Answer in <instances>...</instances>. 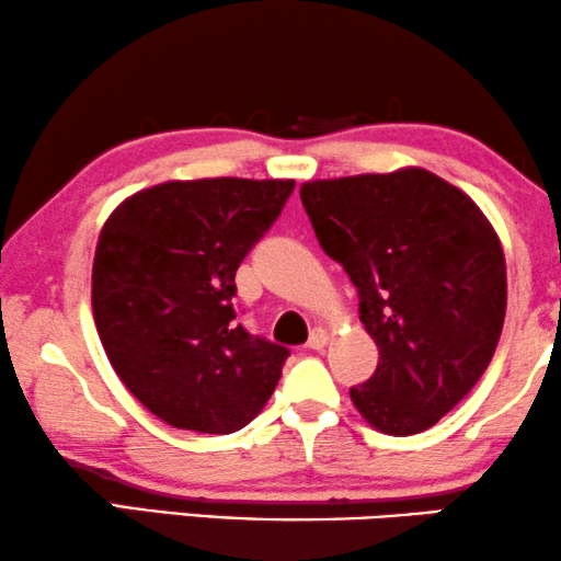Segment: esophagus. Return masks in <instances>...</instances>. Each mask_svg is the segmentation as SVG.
Returning a JSON list of instances; mask_svg holds the SVG:
<instances>
[{
    "label": "esophagus",
    "mask_w": 561,
    "mask_h": 561,
    "mask_svg": "<svg viewBox=\"0 0 561 561\" xmlns=\"http://www.w3.org/2000/svg\"><path fill=\"white\" fill-rule=\"evenodd\" d=\"M328 345V333L325 330H312L310 341H307V348L310 351H322Z\"/></svg>",
    "instance_id": "obj_1"
}]
</instances>
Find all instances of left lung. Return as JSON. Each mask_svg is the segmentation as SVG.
I'll return each instance as SVG.
<instances>
[{
    "label": "left lung",
    "instance_id": "8db88e82",
    "mask_svg": "<svg viewBox=\"0 0 561 561\" xmlns=\"http://www.w3.org/2000/svg\"><path fill=\"white\" fill-rule=\"evenodd\" d=\"M314 236L358 289L378 366L351 389L386 435L437 424L483 376L506 318V262L468 195L427 170L305 183Z\"/></svg>",
    "mask_w": 561,
    "mask_h": 561
}]
</instances>
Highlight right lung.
I'll return each mask as SVG.
<instances>
[{
    "mask_svg": "<svg viewBox=\"0 0 561 561\" xmlns=\"http://www.w3.org/2000/svg\"><path fill=\"white\" fill-rule=\"evenodd\" d=\"M291 180L213 178L131 195L101 228L93 318L119 378L178 430L231 435L279 383L289 348L236 320V270Z\"/></svg>",
    "mask_w": 561,
    "mask_h": 561,
    "instance_id": "1",
    "label": "right lung"
}]
</instances>
